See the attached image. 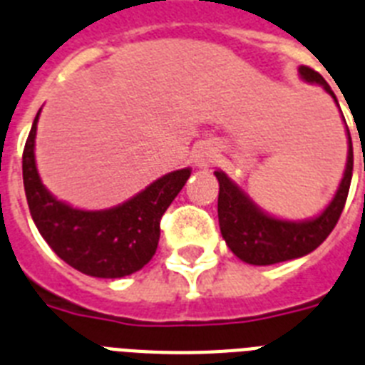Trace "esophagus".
Here are the masks:
<instances>
[{
    "label": "esophagus",
    "instance_id": "esophagus-1",
    "mask_svg": "<svg viewBox=\"0 0 365 365\" xmlns=\"http://www.w3.org/2000/svg\"><path fill=\"white\" fill-rule=\"evenodd\" d=\"M213 159H215V150L210 148V146H200V148L195 152V163L198 167L206 168L213 163Z\"/></svg>",
    "mask_w": 365,
    "mask_h": 365
}]
</instances>
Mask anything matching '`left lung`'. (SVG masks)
<instances>
[{
    "label": "left lung",
    "instance_id": "1",
    "mask_svg": "<svg viewBox=\"0 0 365 365\" xmlns=\"http://www.w3.org/2000/svg\"><path fill=\"white\" fill-rule=\"evenodd\" d=\"M299 72L304 81L323 85L324 91L338 103L332 88L319 72H315L310 66H301ZM347 135V167L338 192L319 217L304 222H292V220H280L265 215L235 183L230 182L225 173L217 170L215 176L219 180L217 211H219L220 234L237 258L252 265H272V263L306 256L329 237L344 211L351 187V178H353V140L349 128Z\"/></svg>",
    "mask_w": 365,
    "mask_h": 365
}]
</instances>
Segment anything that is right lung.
I'll return each instance as SVG.
<instances>
[{"label":"right lung","mask_w":365,"mask_h":365,"mask_svg":"<svg viewBox=\"0 0 365 365\" xmlns=\"http://www.w3.org/2000/svg\"><path fill=\"white\" fill-rule=\"evenodd\" d=\"M38 113L26 140L21 170L27 206L46 243L70 267L88 277L122 278L145 267L158 249L161 217L182 191L191 170L165 174L122 206L103 211L73 210L51 197L36 173Z\"/></svg>","instance_id":"add662e5"}]
</instances>
